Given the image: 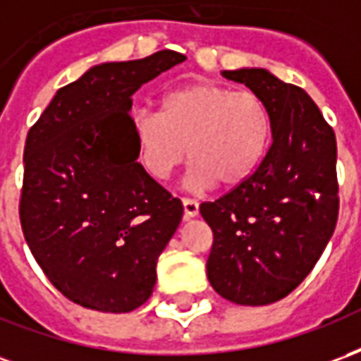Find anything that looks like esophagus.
<instances>
[{"mask_svg":"<svg viewBox=\"0 0 361 361\" xmlns=\"http://www.w3.org/2000/svg\"><path fill=\"white\" fill-rule=\"evenodd\" d=\"M181 203H183V214H185V219H193V216L199 214V203H197L195 199H189V197H185Z\"/></svg>","mask_w":361,"mask_h":361,"instance_id":"obj_1","label":"esophagus"}]
</instances>
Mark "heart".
Returning a JSON list of instances; mask_svg holds the SVG:
<instances>
[{
	"label": "heart",
	"mask_w": 361,
	"mask_h": 361,
	"mask_svg": "<svg viewBox=\"0 0 361 361\" xmlns=\"http://www.w3.org/2000/svg\"><path fill=\"white\" fill-rule=\"evenodd\" d=\"M131 133L137 160L150 178L168 180L189 152V188H211L216 181L220 188L234 189L263 162L272 118L255 92L193 82L166 94L160 114L135 111Z\"/></svg>",
	"instance_id": "b5f03b06"
}]
</instances>
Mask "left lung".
<instances>
[{"label": "left lung", "mask_w": 361, "mask_h": 361, "mask_svg": "<svg viewBox=\"0 0 361 361\" xmlns=\"http://www.w3.org/2000/svg\"><path fill=\"white\" fill-rule=\"evenodd\" d=\"M269 106L272 141L255 173L199 211L212 230L207 276L238 305L286 298L321 257L338 219L336 139L317 104L267 69L222 71Z\"/></svg>", "instance_id": "8db88e82"}]
</instances>
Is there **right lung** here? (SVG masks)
<instances>
[{
	"label": "right lung",
	"mask_w": 361,
	"mask_h": 361,
	"mask_svg": "<svg viewBox=\"0 0 361 361\" xmlns=\"http://www.w3.org/2000/svg\"><path fill=\"white\" fill-rule=\"evenodd\" d=\"M183 59L162 50L94 66L28 131L23 234L48 280L82 307L127 313L152 294L183 207L137 162L129 110L145 82Z\"/></svg>",
	"instance_id": "add662e5"
}]
</instances>
